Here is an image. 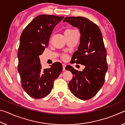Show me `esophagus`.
Segmentation results:
<instances>
[{
    "label": "esophagus",
    "instance_id": "34e87169",
    "mask_svg": "<svg viewBox=\"0 0 125 125\" xmlns=\"http://www.w3.org/2000/svg\"><path fill=\"white\" fill-rule=\"evenodd\" d=\"M62 66H63V71H65V66H66V64L63 63L62 64Z\"/></svg>",
    "mask_w": 125,
    "mask_h": 125
}]
</instances>
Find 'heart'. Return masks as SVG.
Segmentation results:
<instances>
[{"label": "heart", "instance_id": "1", "mask_svg": "<svg viewBox=\"0 0 125 125\" xmlns=\"http://www.w3.org/2000/svg\"><path fill=\"white\" fill-rule=\"evenodd\" d=\"M74 31H75L74 30H73V29H67L65 31V32H64V33H71V32H73ZM63 57H64V56H63Z\"/></svg>", "mask_w": 125, "mask_h": 125}]
</instances>
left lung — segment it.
<instances>
[{
	"instance_id": "obj_1",
	"label": "left lung",
	"mask_w": 125,
	"mask_h": 125,
	"mask_svg": "<svg viewBox=\"0 0 125 125\" xmlns=\"http://www.w3.org/2000/svg\"><path fill=\"white\" fill-rule=\"evenodd\" d=\"M65 21L78 27L80 32L78 50L73 53L72 61L85 65L82 72L71 65L65 67L73 74L69 88L77 98L88 100L95 95L104 85L108 68L103 36L98 25L87 18L65 17L63 22Z\"/></svg>"
}]
</instances>
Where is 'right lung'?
<instances>
[{
	"label": "right lung",
	"mask_w": 125,
	"mask_h": 125,
	"mask_svg": "<svg viewBox=\"0 0 125 125\" xmlns=\"http://www.w3.org/2000/svg\"><path fill=\"white\" fill-rule=\"evenodd\" d=\"M64 18L50 15H40L25 27L21 35L18 51V70L21 86L29 95L44 98L53 86L54 80L62 71V65L55 62L50 68L42 69L39 56L48 46L55 26Z\"/></svg>",
	"instance_id": "obj_1"
}]
</instances>
